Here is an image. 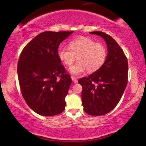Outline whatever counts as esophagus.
I'll list each match as a JSON object with an SVG mask.
<instances>
[{
  "instance_id": "1",
  "label": "esophagus",
  "mask_w": 146,
  "mask_h": 146,
  "mask_svg": "<svg viewBox=\"0 0 146 146\" xmlns=\"http://www.w3.org/2000/svg\"><path fill=\"white\" fill-rule=\"evenodd\" d=\"M71 79H72L73 82L74 83H76V82H77V81H78V80H77V78H75V77H74V76H71Z\"/></svg>"
}]
</instances>
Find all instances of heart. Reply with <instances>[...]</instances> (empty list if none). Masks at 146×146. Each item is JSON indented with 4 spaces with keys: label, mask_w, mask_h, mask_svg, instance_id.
<instances>
[{
    "label": "heart",
    "mask_w": 146,
    "mask_h": 146,
    "mask_svg": "<svg viewBox=\"0 0 146 146\" xmlns=\"http://www.w3.org/2000/svg\"><path fill=\"white\" fill-rule=\"evenodd\" d=\"M70 48H60L59 58L66 66H71L77 57L78 61L69 69L73 75H80L87 70L93 73L102 66L107 56V50L102 43L95 42L86 36H80L70 43Z\"/></svg>",
    "instance_id": "obj_1"
}]
</instances>
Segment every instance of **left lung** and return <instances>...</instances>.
I'll return each instance as SVG.
<instances>
[{
    "label": "left lung",
    "mask_w": 146,
    "mask_h": 146,
    "mask_svg": "<svg viewBox=\"0 0 146 146\" xmlns=\"http://www.w3.org/2000/svg\"><path fill=\"white\" fill-rule=\"evenodd\" d=\"M103 38L108 55L103 65L88 77L79 79L82 86L84 111L100 116L110 112L119 102L127 84L128 62L122 48L111 36L102 31L90 32Z\"/></svg>",
    "instance_id": "obj_1"
}]
</instances>
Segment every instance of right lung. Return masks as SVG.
<instances>
[{
	"mask_svg": "<svg viewBox=\"0 0 146 146\" xmlns=\"http://www.w3.org/2000/svg\"><path fill=\"white\" fill-rule=\"evenodd\" d=\"M71 31H44L24 47L17 66L22 95L28 106L42 116L64 111L71 84L58 55L60 44Z\"/></svg>",
	"mask_w": 146,
	"mask_h": 146,
	"instance_id": "obj_1",
	"label": "right lung"
}]
</instances>
